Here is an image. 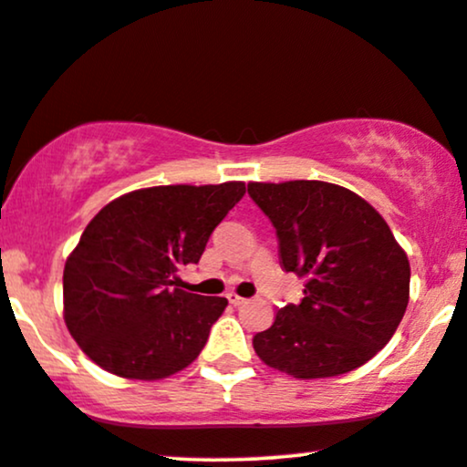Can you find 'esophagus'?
Wrapping results in <instances>:
<instances>
[{"mask_svg": "<svg viewBox=\"0 0 467 467\" xmlns=\"http://www.w3.org/2000/svg\"><path fill=\"white\" fill-rule=\"evenodd\" d=\"M228 301L233 303L234 307H241V306H245V303H247V298H245V296H239L237 292H230V295H228Z\"/></svg>", "mask_w": 467, "mask_h": 467, "instance_id": "esophagus-1", "label": "esophagus"}]
</instances>
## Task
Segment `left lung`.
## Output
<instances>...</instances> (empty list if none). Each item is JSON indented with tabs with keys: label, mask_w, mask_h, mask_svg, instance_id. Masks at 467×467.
<instances>
[{
	"label": "left lung",
	"mask_w": 467,
	"mask_h": 467,
	"mask_svg": "<svg viewBox=\"0 0 467 467\" xmlns=\"http://www.w3.org/2000/svg\"><path fill=\"white\" fill-rule=\"evenodd\" d=\"M288 273L306 279L254 350L284 374L314 380L365 365L393 337L410 298V263L384 217L354 192L325 182L250 183Z\"/></svg>",
	"instance_id": "obj_1"
}]
</instances>
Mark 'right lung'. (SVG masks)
Returning <instances> with one entry per match:
<instances>
[{"label":"right lung","mask_w":467,"mask_h":467,"mask_svg":"<svg viewBox=\"0 0 467 467\" xmlns=\"http://www.w3.org/2000/svg\"><path fill=\"white\" fill-rule=\"evenodd\" d=\"M245 183L158 185L109 202L64 269V318L93 363L128 380H160L194 360L228 301L182 290Z\"/></svg>","instance_id":"1"}]
</instances>
